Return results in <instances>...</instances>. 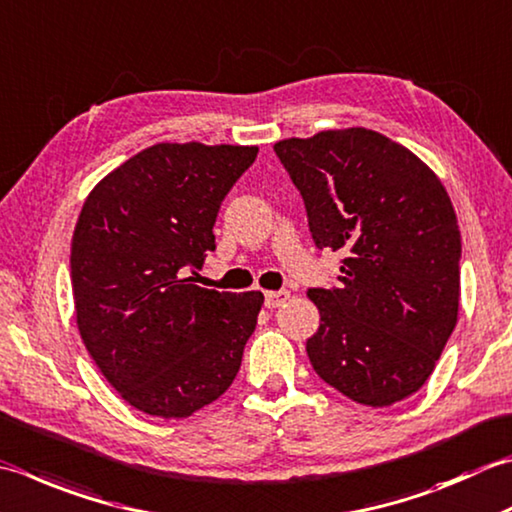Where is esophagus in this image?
<instances>
[{"label":"esophagus","mask_w":512,"mask_h":512,"mask_svg":"<svg viewBox=\"0 0 512 512\" xmlns=\"http://www.w3.org/2000/svg\"><path fill=\"white\" fill-rule=\"evenodd\" d=\"M288 299H290L288 290H270V293L264 295V304L268 308H279L282 304H286Z\"/></svg>","instance_id":"34e87169"}]
</instances>
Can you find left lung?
<instances>
[{
	"label": "left lung",
	"mask_w": 512,
	"mask_h": 512,
	"mask_svg": "<svg viewBox=\"0 0 512 512\" xmlns=\"http://www.w3.org/2000/svg\"><path fill=\"white\" fill-rule=\"evenodd\" d=\"M275 155L319 250H342L339 286L310 288L315 373L357 404L417 393L457 324L462 235L446 188L408 148L368 128L284 139Z\"/></svg>",
	"instance_id": "1"
}]
</instances>
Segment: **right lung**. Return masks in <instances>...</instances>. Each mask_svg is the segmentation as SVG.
<instances>
[{"instance_id": "right-lung-1", "label": "right lung", "mask_w": 512, "mask_h": 512, "mask_svg": "<svg viewBox=\"0 0 512 512\" xmlns=\"http://www.w3.org/2000/svg\"><path fill=\"white\" fill-rule=\"evenodd\" d=\"M255 146L155 144L99 182L70 246L77 328L130 406L188 417L233 384L264 295L197 286Z\"/></svg>"}]
</instances>
